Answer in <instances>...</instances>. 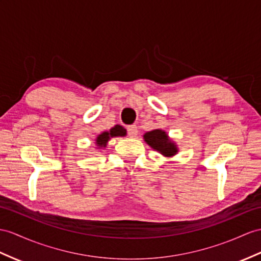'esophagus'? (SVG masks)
Returning <instances> with one entry per match:
<instances>
[{
  "label": "esophagus",
  "mask_w": 261,
  "mask_h": 261,
  "mask_svg": "<svg viewBox=\"0 0 261 261\" xmlns=\"http://www.w3.org/2000/svg\"><path fill=\"white\" fill-rule=\"evenodd\" d=\"M127 134L130 138H135L138 134V129H137V126L136 125H130L127 127Z\"/></svg>",
  "instance_id": "obj_1"
}]
</instances>
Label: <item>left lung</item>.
I'll use <instances>...</instances> for the list:
<instances>
[{
	"mask_svg": "<svg viewBox=\"0 0 261 261\" xmlns=\"http://www.w3.org/2000/svg\"><path fill=\"white\" fill-rule=\"evenodd\" d=\"M144 139L152 149L160 151L165 157H171L178 152L176 144L168 137L166 132L162 129L147 132L144 134Z\"/></svg>",
	"mask_w": 261,
	"mask_h": 261,
	"instance_id": "8db88e82",
	"label": "left lung"
}]
</instances>
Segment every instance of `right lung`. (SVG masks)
<instances>
[{"mask_svg":"<svg viewBox=\"0 0 261 261\" xmlns=\"http://www.w3.org/2000/svg\"><path fill=\"white\" fill-rule=\"evenodd\" d=\"M126 135V129L123 126L120 125H115L111 128L109 132H103L101 134H99L96 138V146H98L99 148L101 147H106L107 142L110 141L112 137H123Z\"/></svg>","mask_w":261,"mask_h":261,"instance_id":"right-lung-1","label":"right lung"}]
</instances>
